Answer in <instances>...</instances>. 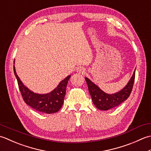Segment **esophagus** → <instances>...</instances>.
Wrapping results in <instances>:
<instances>
[{
  "label": "esophagus",
  "mask_w": 151,
  "mask_h": 151,
  "mask_svg": "<svg viewBox=\"0 0 151 151\" xmlns=\"http://www.w3.org/2000/svg\"><path fill=\"white\" fill-rule=\"evenodd\" d=\"M77 72L84 73L85 72V69L83 67H78V68H77Z\"/></svg>",
  "instance_id": "esophagus-1"
}]
</instances>
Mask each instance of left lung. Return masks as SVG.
Segmentation results:
<instances>
[{
  "instance_id": "obj_1",
  "label": "left lung",
  "mask_w": 151,
  "mask_h": 151,
  "mask_svg": "<svg viewBox=\"0 0 151 151\" xmlns=\"http://www.w3.org/2000/svg\"><path fill=\"white\" fill-rule=\"evenodd\" d=\"M135 72L136 70L127 85L122 90L111 94H107L101 90L96 84L85 77V79L87 83L89 93L91 94L94 105L100 110L107 111L119 106L130 95L133 88Z\"/></svg>"
}]
</instances>
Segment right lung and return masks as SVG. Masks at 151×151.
Wrapping results in <instances>:
<instances>
[{
    "label": "right lung",
    "instance_id": "1",
    "mask_svg": "<svg viewBox=\"0 0 151 151\" xmlns=\"http://www.w3.org/2000/svg\"><path fill=\"white\" fill-rule=\"evenodd\" d=\"M14 72L15 78L17 80L18 86L21 95L24 102L27 105L39 112L47 113V114L56 113L60 110L64 103L66 86L71 76L69 75L65 79L62 80L57 87L50 93L47 94H38L35 93L23 85L17 74L14 65Z\"/></svg>",
    "mask_w": 151,
    "mask_h": 151
}]
</instances>
